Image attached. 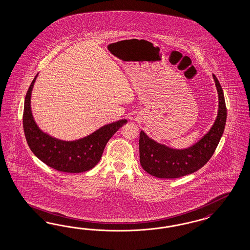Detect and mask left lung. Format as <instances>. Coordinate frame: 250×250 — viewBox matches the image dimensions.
<instances>
[{"instance_id": "obj_1", "label": "left lung", "mask_w": 250, "mask_h": 250, "mask_svg": "<svg viewBox=\"0 0 250 250\" xmlns=\"http://www.w3.org/2000/svg\"><path fill=\"white\" fill-rule=\"evenodd\" d=\"M212 76L218 91V114L212 128L196 144L186 149H173L140 132V164L148 174L160 179L180 178L195 172L212 158L224 133L227 114L224 91L217 78Z\"/></svg>"}]
</instances>
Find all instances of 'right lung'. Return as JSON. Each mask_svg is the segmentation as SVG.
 Here are the masks:
<instances>
[{"label":"right lung","mask_w":250,"mask_h":250,"mask_svg":"<svg viewBox=\"0 0 250 250\" xmlns=\"http://www.w3.org/2000/svg\"><path fill=\"white\" fill-rule=\"evenodd\" d=\"M37 76L26 92L23 106V132L31 151L45 165L59 171L80 173L90 170L100 161L109 139L126 120L106 125L90 136L76 141L67 142L53 138L38 128L31 113V91Z\"/></svg>","instance_id":"1"}]
</instances>
